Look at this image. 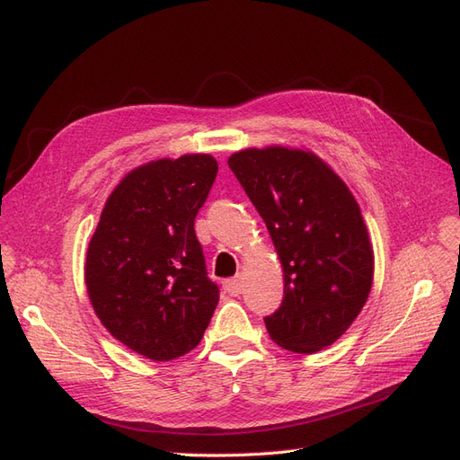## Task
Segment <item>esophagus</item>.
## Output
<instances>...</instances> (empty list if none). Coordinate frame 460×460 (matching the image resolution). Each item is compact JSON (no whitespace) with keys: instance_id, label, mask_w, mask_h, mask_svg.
<instances>
[{"instance_id":"esophagus-1","label":"esophagus","mask_w":460,"mask_h":460,"mask_svg":"<svg viewBox=\"0 0 460 460\" xmlns=\"http://www.w3.org/2000/svg\"><path fill=\"white\" fill-rule=\"evenodd\" d=\"M225 289H226V294H230V296H240L243 291V278L242 276L230 278V280L225 282Z\"/></svg>"}]
</instances>
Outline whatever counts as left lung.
<instances>
[{
    "mask_svg": "<svg viewBox=\"0 0 460 460\" xmlns=\"http://www.w3.org/2000/svg\"><path fill=\"white\" fill-rule=\"evenodd\" d=\"M228 166L269 228L284 270V301L264 318L274 343L316 353L340 340L368 299L374 252L358 203L313 151L270 146Z\"/></svg>",
    "mask_w": 460,
    "mask_h": 460,
    "instance_id": "obj_1",
    "label": "left lung"
}]
</instances>
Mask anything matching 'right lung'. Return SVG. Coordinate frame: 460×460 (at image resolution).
Segmentation results:
<instances>
[{
	"instance_id": "1",
	"label": "right lung",
	"mask_w": 460,
	"mask_h": 460,
	"mask_svg": "<svg viewBox=\"0 0 460 460\" xmlns=\"http://www.w3.org/2000/svg\"><path fill=\"white\" fill-rule=\"evenodd\" d=\"M217 172L207 153L137 166L111 191L90 240L92 307L111 336L146 358L186 355L211 323L218 288L193 220Z\"/></svg>"
}]
</instances>
